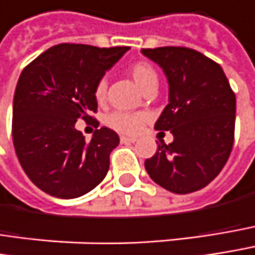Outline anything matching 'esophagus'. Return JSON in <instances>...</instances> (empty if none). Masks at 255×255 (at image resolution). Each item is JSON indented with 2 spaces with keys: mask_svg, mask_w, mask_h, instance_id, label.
<instances>
[{
  "mask_svg": "<svg viewBox=\"0 0 255 255\" xmlns=\"http://www.w3.org/2000/svg\"><path fill=\"white\" fill-rule=\"evenodd\" d=\"M121 143H124V144H129V143H135L137 141V138L135 137H127V135H121Z\"/></svg>",
  "mask_w": 255,
  "mask_h": 255,
  "instance_id": "34e87169",
  "label": "esophagus"
}]
</instances>
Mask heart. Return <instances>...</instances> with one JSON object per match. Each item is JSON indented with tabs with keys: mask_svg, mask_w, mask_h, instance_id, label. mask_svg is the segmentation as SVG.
<instances>
[{
	"mask_svg": "<svg viewBox=\"0 0 255 255\" xmlns=\"http://www.w3.org/2000/svg\"><path fill=\"white\" fill-rule=\"evenodd\" d=\"M129 74L132 77L134 83L137 84V87L143 92L147 86H150L153 83H157V76L154 68L147 62H137L131 67ZM105 95H106V80L98 81L96 89H95V98L98 101H104ZM106 126L118 132H124V134H134L137 132L141 124L144 123V115L141 114H129V112H112L106 117L105 120Z\"/></svg>",
	"mask_w": 255,
	"mask_h": 255,
	"instance_id": "b5f03b06",
	"label": "heart"
}]
</instances>
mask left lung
<instances>
[{
	"mask_svg": "<svg viewBox=\"0 0 255 255\" xmlns=\"http://www.w3.org/2000/svg\"><path fill=\"white\" fill-rule=\"evenodd\" d=\"M141 54L163 70L169 86L168 105L154 129L174 135L171 144L160 140L144 168L171 193L198 191L219 175L231 154L235 93L219 64L194 49L163 46Z\"/></svg>",
	"mask_w": 255,
	"mask_h": 255,
	"instance_id": "1",
	"label": "left lung"
}]
</instances>
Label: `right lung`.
Returning <instances> with one entry per match:
<instances>
[{
  "instance_id": "right-lung-1",
  "label": "right lung",
  "mask_w": 255,
  "mask_h": 255,
  "mask_svg": "<svg viewBox=\"0 0 255 255\" xmlns=\"http://www.w3.org/2000/svg\"><path fill=\"white\" fill-rule=\"evenodd\" d=\"M128 49L61 43L21 71L12 102V143L23 171L46 194L84 196L108 174L118 134L102 127L86 141L76 123L92 120L98 81Z\"/></svg>"
}]
</instances>
